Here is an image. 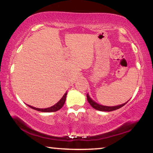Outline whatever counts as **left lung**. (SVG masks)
I'll list each match as a JSON object with an SVG mask.
<instances>
[{"mask_svg":"<svg viewBox=\"0 0 153 153\" xmlns=\"http://www.w3.org/2000/svg\"><path fill=\"white\" fill-rule=\"evenodd\" d=\"M86 97H87V100H88V102L90 103V105L92 106V107L95 108V109L98 110V111H115V110H117L118 108H120L121 107H122L123 106L125 105L127 102L124 103L123 105H118V106H114V107H107V106H103V105H100L99 104H98V103L95 102L94 100L91 99V98L89 97L88 94H86Z\"/></svg>","mask_w":153,"mask_h":153,"instance_id":"left-lung-1","label":"left lung"}]
</instances>
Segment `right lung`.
<instances>
[{
  "label": "right lung",
  "mask_w": 153,
  "mask_h": 153,
  "mask_svg": "<svg viewBox=\"0 0 153 153\" xmlns=\"http://www.w3.org/2000/svg\"><path fill=\"white\" fill-rule=\"evenodd\" d=\"M66 96H67V92L63 95V97H62L61 99L59 100V101L56 103V105H55L53 107H49V108H36L32 107V106L28 105L30 108H33V109H35L36 111H41V112H55V111H58L60 109V108H62L63 107L65 102V99H66Z\"/></svg>",
  "instance_id": "1"
}]
</instances>
